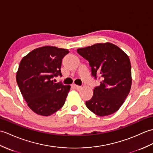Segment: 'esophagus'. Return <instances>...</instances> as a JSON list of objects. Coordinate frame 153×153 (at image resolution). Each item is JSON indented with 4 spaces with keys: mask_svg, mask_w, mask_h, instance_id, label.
Returning <instances> with one entry per match:
<instances>
[{
    "mask_svg": "<svg viewBox=\"0 0 153 153\" xmlns=\"http://www.w3.org/2000/svg\"><path fill=\"white\" fill-rule=\"evenodd\" d=\"M72 86H73V87L74 88V89H76V90H79V89H80V88H81L80 86L76 85V84H73Z\"/></svg>",
    "mask_w": 153,
    "mask_h": 153,
    "instance_id": "34e87169",
    "label": "esophagus"
}]
</instances>
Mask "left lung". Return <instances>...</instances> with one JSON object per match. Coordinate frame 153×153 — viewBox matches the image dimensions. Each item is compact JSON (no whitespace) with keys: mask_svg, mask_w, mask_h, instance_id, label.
Here are the masks:
<instances>
[{"mask_svg":"<svg viewBox=\"0 0 153 153\" xmlns=\"http://www.w3.org/2000/svg\"><path fill=\"white\" fill-rule=\"evenodd\" d=\"M89 62L91 76L100 79L92 97L86 101L88 109L104 117L117 111L123 104L131 85V64L128 56L116 45L99 43L77 49Z\"/></svg>","mask_w":153,"mask_h":153,"instance_id":"8db88e82","label":"left lung"}]
</instances>
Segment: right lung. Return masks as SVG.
I'll use <instances>...</instances> for the list:
<instances>
[{"instance_id":"1","label":"right lung","mask_w":153,"mask_h":153,"mask_svg":"<svg viewBox=\"0 0 153 153\" xmlns=\"http://www.w3.org/2000/svg\"><path fill=\"white\" fill-rule=\"evenodd\" d=\"M69 52L54 46L35 49L23 57L16 74V81L29 107L35 113L50 116L65 102L70 86L53 79L62 76V59Z\"/></svg>"}]
</instances>
